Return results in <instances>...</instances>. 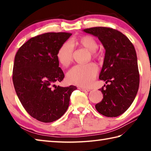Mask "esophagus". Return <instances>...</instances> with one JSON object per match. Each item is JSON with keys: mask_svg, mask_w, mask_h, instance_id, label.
I'll return each instance as SVG.
<instances>
[{"mask_svg": "<svg viewBox=\"0 0 151 151\" xmlns=\"http://www.w3.org/2000/svg\"><path fill=\"white\" fill-rule=\"evenodd\" d=\"M78 89H79V90H81L82 91H85V92H88L89 89H87V88H83V87H78Z\"/></svg>", "mask_w": 151, "mask_h": 151, "instance_id": "obj_1", "label": "esophagus"}]
</instances>
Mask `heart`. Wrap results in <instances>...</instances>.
Wrapping results in <instances>:
<instances>
[{
  "label": "heart",
  "mask_w": 151,
  "mask_h": 151,
  "mask_svg": "<svg viewBox=\"0 0 151 151\" xmlns=\"http://www.w3.org/2000/svg\"><path fill=\"white\" fill-rule=\"evenodd\" d=\"M81 46L92 53L94 58H99V54L96 52L98 44L93 37L91 36H85L79 40ZM74 45L72 41L68 40L64 42L58 50L57 58L61 65L67 66L73 59ZM98 68L93 63L86 65H76L73 66L66 74V80L70 84L77 86H86L90 85L95 77Z\"/></svg>",
  "instance_id": "obj_1"
}]
</instances>
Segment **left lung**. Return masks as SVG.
<instances>
[{
    "mask_svg": "<svg viewBox=\"0 0 151 151\" xmlns=\"http://www.w3.org/2000/svg\"><path fill=\"white\" fill-rule=\"evenodd\" d=\"M83 31L98 37L105 49L99 79L108 85L99 89L103 99L95 108L105 116H118L129 108L139 90L136 50L129 39L117 30L99 27Z\"/></svg>",
    "mask_w": 151,
    "mask_h": 151,
    "instance_id": "obj_1",
    "label": "left lung"
}]
</instances>
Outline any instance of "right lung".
Instances as JSON below:
<instances>
[{
  "instance_id": "obj_1",
  "label": "right lung",
  "mask_w": 151,
  "mask_h": 151,
  "mask_svg": "<svg viewBox=\"0 0 151 151\" xmlns=\"http://www.w3.org/2000/svg\"><path fill=\"white\" fill-rule=\"evenodd\" d=\"M72 34L47 32L29 39L17 51L12 73L15 91L24 109L43 122L60 119L69 105L75 86H57L65 75L58 50Z\"/></svg>"
}]
</instances>
